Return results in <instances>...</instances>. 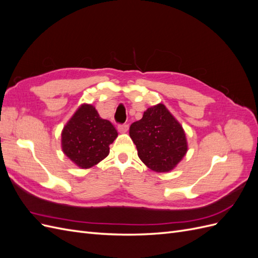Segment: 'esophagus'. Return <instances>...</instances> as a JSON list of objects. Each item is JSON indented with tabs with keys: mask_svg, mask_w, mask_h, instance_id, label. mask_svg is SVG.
Wrapping results in <instances>:
<instances>
[{
	"mask_svg": "<svg viewBox=\"0 0 258 258\" xmlns=\"http://www.w3.org/2000/svg\"><path fill=\"white\" fill-rule=\"evenodd\" d=\"M117 129H118V131L120 132V134H124V132L128 131L129 126H128L127 123H122V124H118V127H117Z\"/></svg>",
	"mask_w": 258,
	"mask_h": 258,
	"instance_id": "esophagus-1",
	"label": "esophagus"
}]
</instances>
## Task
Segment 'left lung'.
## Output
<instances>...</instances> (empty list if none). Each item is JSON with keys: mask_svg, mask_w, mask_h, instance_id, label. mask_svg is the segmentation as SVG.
I'll list each match as a JSON object with an SVG mask.
<instances>
[{"mask_svg": "<svg viewBox=\"0 0 258 258\" xmlns=\"http://www.w3.org/2000/svg\"><path fill=\"white\" fill-rule=\"evenodd\" d=\"M129 135L140 159L156 172H169L187 152L182 126L161 103L147 108L142 119L131 123Z\"/></svg>", "mask_w": 258, "mask_h": 258, "instance_id": "left-lung-1", "label": "left lung"}]
</instances>
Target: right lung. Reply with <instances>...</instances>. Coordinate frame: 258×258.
I'll list each match as a JSON object with an SVG mask.
<instances>
[{"label":"right lung","instance_id":"obj_1","mask_svg":"<svg viewBox=\"0 0 258 258\" xmlns=\"http://www.w3.org/2000/svg\"><path fill=\"white\" fill-rule=\"evenodd\" d=\"M118 134L96 107L83 104L62 131V151L75 165L88 169L104 159Z\"/></svg>","mask_w":258,"mask_h":258}]
</instances>
